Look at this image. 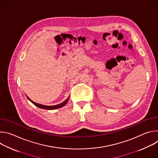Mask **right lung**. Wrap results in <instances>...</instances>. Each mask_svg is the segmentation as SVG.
<instances>
[{
  "instance_id": "obj_1",
  "label": "right lung",
  "mask_w": 158,
  "mask_h": 158,
  "mask_svg": "<svg viewBox=\"0 0 158 158\" xmlns=\"http://www.w3.org/2000/svg\"><path fill=\"white\" fill-rule=\"evenodd\" d=\"M27 99L32 102L33 103L35 106H36L37 107H39V108H41V109H48V110H52V109H59V108H60L62 107H63L64 106H65L67 102H68L69 101V98H67L65 101H64V102H62V103L59 104H57V105H55V106H45V105H42V104H38V103H36L34 101H32L27 95H26Z\"/></svg>"
}]
</instances>
